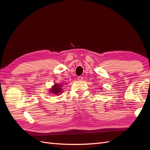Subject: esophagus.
Listing matches in <instances>:
<instances>
[{
	"instance_id": "obj_1",
	"label": "esophagus",
	"mask_w": 150,
	"mask_h": 150,
	"mask_svg": "<svg viewBox=\"0 0 150 150\" xmlns=\"http://www.w3.org/2000/svg\"><path fill=\"white\" fill-rule=\"evenodd\" d=\"M77 80L79 81H81L83 80V77H81V76H79V77H77Z\"/></svg>"
}]
</instances>
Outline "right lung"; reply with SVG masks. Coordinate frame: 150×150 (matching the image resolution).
Masks as SVG:
<instances>
[{"instance_id": "add662e5", "label": "right lung", "mask_w": 150, "mask_h": 150, "mask_svg": "<svg viewBox=\"0 0 150 150\" xmlns=\"http://www.w3.org/2000/svg\"><path fill=\"white\" fill-rule=\"evenodd\" d=\"M60 87H62V85H59V84H55L54 85V86L52 88V90H50L51 93H53L55 95H58L59 94H61L60 93H62V89L60 88Z\"/></svg>"}]
</instances>
